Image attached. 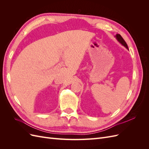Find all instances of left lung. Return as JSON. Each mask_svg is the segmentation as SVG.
Segmentation results:
<instances>
[{"label":"left lung","mask_w":149,"mask_h":149,"mask_svg":"<svg viewBox=\"0 0 149 149\" xmlns=\"http://www.w3.org/2000/svg\"><path fill=\"white\" fill-rule=\"evenodd\" d=\"M116 37L117 40H118V41H119L122 45H124L126 48L128 49V46H127V43H126V42H125V40L123 39V37H121V35H120V34H117L116 36Z\"/></svg>","instance_id":"8db88e82"}]
</instances>
